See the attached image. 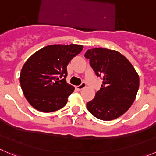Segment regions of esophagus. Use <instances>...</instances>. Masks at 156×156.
<instances>
[{"instance_id": "esophagus-1", "label": "esophagus", "mask_w": 156, "mask_h": 156, "mask_svg": "<svg viewBox=\"0 0 156 156\" xmlns=\"http://www.w3.org/2000/svg\"><path fill=\"white\" fill-rule=\"evenodd\" d=\"M86 87H87V84H86L85 83H81L80 85L76 86V89L77 90H83V88H85Z\"/></svg>"}]
</instances>
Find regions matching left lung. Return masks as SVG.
I'll list each match as a JSON object with an SVG mask.
<instances>
[{
	"label": "left lung",
	"instance_id": "8db88e82",
	"mask_svg": "<svg viewBox=\"0 0 156 156\" xmlns=\"http://www.w3.org/2000/svg\"><path fill=\"white\" fill-rule=\"evenodd\" d=\"M85 57L103 84L94 99L87 103L89 112L96 118L110 121L121 116L134 102L139 77L133 65L118 51L106 48L88 50Z\"/></svg>",
	"mask_w": 156,
	"mask_h": 156
}]
</instances>
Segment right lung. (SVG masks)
Returning <instances> with one entry per match:
<instances>
[{"instance_id":"right-lung-1","label":"right lung","mask_w":156,"mask_h":156,"mask_svg":"<svg viewBox=\"0 0 156 156\" xmlns=\"http://www.w3.org/2000/svg\"><path fill=\"white\" fill-rule=\"evenodd\" d=\"M82 45H50L28 58L20 76L27 100L37 110L54 112L67 103L74 87L66 83L68 63L82 51Z\"/></svg>"}]
</instances>
